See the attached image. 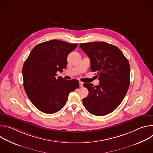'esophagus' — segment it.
Here are the masks:
<instances>
[{
    "label": "esophagus",
    "instance_id": "34e87169",
    "mask_svg": "<svg viewBox=\"0 0 153 153\" xmlns=\"http://www.w3.org/2000/svg\"><path fill=\"white\" fill-rule=\"evenodd\" d=\"M79 86L80 87H82L83 86V83L82 82H79Z\"/></svg>",
    "mask_w": 153,
    "mask_h": 153
}]
</instances>
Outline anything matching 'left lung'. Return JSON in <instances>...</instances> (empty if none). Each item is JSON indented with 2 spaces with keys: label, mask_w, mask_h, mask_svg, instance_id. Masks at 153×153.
Masks as SVG:
<instances>
[{
  "label": "left lung",
  "mask_w": 153,
  "mask_h": 153,
  "mask_svg": "<svg viewBox=\"0 0 153 153\" xmlns=\"http://www.w3.org/2000/svg\"><path fill=\"white\" fill-rule=\"evenodd\" d=\"M79 47L90 58L91 70L100 81L97 86L83 83L89 91L82 100L83 106L95 116L110 114L121 103L129 88V62L119 48L105 42L82 43Z\"/></svg>",
  "instance_id": "1"
}]
</instances>
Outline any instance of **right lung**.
Here are the masks:
<instances>
[{
	"mask_svg": "<svg viewBox=\"0 0 153 153\" xmlns=\"http://www.w3.org/2000/svg\"><path fill=\"white\" fill-rule=\"evenodd\" d=\"M77 43L51 40L37 45L25 60L22 75L25 91L32 103L40 111L53 114L66 104L69 94L78 88L76 79L56 77L67 68V57Z\"/></svg>",
	"mask_w": 153,
	"mask_h": 153,
	"instance_id": "obj_1",
	"label": "right lung"
}]
</instances>
